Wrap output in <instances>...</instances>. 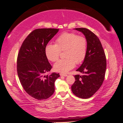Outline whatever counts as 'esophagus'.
Here are the masks:
<instances>
[{
  "label": "esophagus",
  "instance_id": "34e87169",
  "mask_svg": "<svg viewBox=\"0 0 123 123\" xmlns=\"http://www.w3.org/2000/svg\"><path fill=\"white\" fill-rule=\"evenodd\" d=\"M60 75L61 76H67V74H65V73H61Z\"/></svg>",
  "mask_w": 123,
  "mask_h": 123
}]
</instances>
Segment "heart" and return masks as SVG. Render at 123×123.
<instances>
[{"instance_id": "obj_1", "label": "heart", "mask_w": 123, "mask_h": 123, "mask_svg": "<svg viewBox=\"0 0 123 123\" xmlns=\"http://www.w3.org/2000/svg\"><path fill=\"white\" fill-rule=\"evenodd\" d=\"M56 44H48L45 47L47 58L51 62L59 58L61 51H65L66 58L60 59L54 65L57 72L67 73L76 64L82 62L87 54L88 43L85 37L75 33H64L56 40Z\"/></svg>"}]
</instances>
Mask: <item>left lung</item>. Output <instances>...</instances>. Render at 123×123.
I'll list each match as a JSON object with an SVG mask.
<instances>
[{
  "label": "left lung",
  "instance_id": "obj_1",
  "mask_svg": "<svg viewBox=\"0 0 123 123\" xmlns=\"http://www.w3.org/2000/svg\"><path fill=\"white\" fill-rule=\"evenodd\" d=\"M74 29L85 35L88 46L85 60L76 70L83 75H74L75 80L71 89L77 97L86 99L91 97L103 83L106 70V55L99 38L93 33L86 28Z\"/></svg>",
  "mask_w": 123,
  "mask_h": 123
}]
</instances>
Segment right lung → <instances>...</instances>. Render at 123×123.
Here are the masks:
<instances>
[{"label":"right lung","mask_w":123,"mask_h":123,"mask_svg":"<svg viewBox=\"0 0 123 123\" xmlns=\"http://www.w3.org/2000/svg\"><path fill=\"white\" fill-rule=\"evenodd\" d=\"M57 29H38L26 37L20 48L17 60V71L20 82L32 98L43 100L50 98L55 90V80L59 73L49 72L52 66L45 54V47L58 32Z\"/></svg>","instance_id":"obj_1"}]
</instances>
